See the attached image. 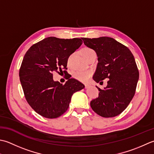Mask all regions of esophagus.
I'll list each match as a JSON object with an SVG mask.
<instances>
[{"label": "esophagus", "mask_w": 154, "mask_h": 154, "mask_svg": "<svg viewBox=\"0 0 154 154\" xmlns=\"http://www.w3.org/2000/svg\"><path fill=\"white\" fill-rule=\"evenodd\" d=\"M91 86L90 85V84H85V88H90Z\"/></svg>", "instance_id": "esophagus-1"}]
</instances>
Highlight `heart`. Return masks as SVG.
I'll return each mask as SVG.
<instances>
[{
    "instance_id": "obj_1",
    "label": "heart",
    "mask_w": 154,
    "mask_h": 154,
    "mask_svg": "<svg viewBox=\"0 0 154 154\" xmlns=\"http://www.w3.org/2000/svg\"><path fill=\"white\" fill-rule=\"evenodd\" d=\"M92 52H95L94 50L90 48H88V47H85L82 50V54L83 56L86 58L88 55ZM70 61V57L68 60V63H69ZM92 71L90 70H78L76 71H74L72 73V76L75 79L80 81L82 82H85L88 80L89 79L90 77L92 75Z\"/></svg>"
}]
</instances>
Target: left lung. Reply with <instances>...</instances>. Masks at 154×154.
Segmentation results:
<instances>
[{"mask_svg": "<svg viewBox=\"0 0 154 154\" xmlns=\"http://www.w3.org/2000/svg\"><path fill=\"white\" fill-rule=\"evenodd\" d=\"M82 39L98 56V63L93 79L101 83L109 78L103 90L96 86L99 96L91 101V108L102 117L116 116L128 107L136 92L139 71L132 53L110 37Z\"/></svg>", "mask_w": 154, "mask_h": 154, "instance_id": "1", "label": "left lung"}]
</instances>
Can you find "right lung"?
<instances>
[{
  "instance_id": "add662e5",
  "label": "right lung",
  "mask_w": 154,
  "mask_h": 154,
  "mask_svg": "<svg viewBox=\"0 0 154 154\" xmlns=\"http://www.w3.org/2000/svg\"><path fill=\"white\" fill-rule=\"evenodd\" d=\"M82 44L77 38L51 36L34 44L25 54L19 70L20 83L27 102L42 116H60L68 109L73 94L84 88L74 78H68L64 84L53 80V72L67 70L69 56Z\"/></svg>"
}]
</instances>
